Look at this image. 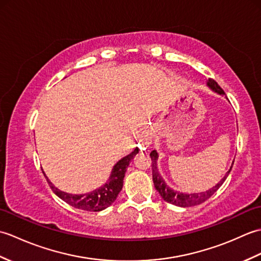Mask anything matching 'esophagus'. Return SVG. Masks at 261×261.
I'll return each instance as SVG.
<instances>
[{
  "label": "esophagus",
  "mask_w": 261,
  "mask_h": 261,
  "mask_svg": "<svg viewBox=\"0 0 261 261\" xmlns=\"http://www.w3.org/2000/svg\"><path fill=\"white\" fill-rule=\"evenodd\" d=\"M152 140V131L151 129H145L141 134V142L145 143V145H149L151 143Z\"/></svg>",
  "instance_id": "34e87169"
}]
</instances>
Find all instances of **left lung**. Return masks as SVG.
Returning a JSON list of instances; mask_svg holds the SVG:
<instances>
[{
  "label": "left lung",
  "mask_w": 261,
  "mask_h": 261,
  "mask_svg": "<svg viewBox=\"0 0 261 261\" xmlns=\"http://www.w3.org/2000/svg\"><path fill=\"white\" fill-rule=\"evenodd\" d=\"M207 86L212 91L220 94V95H224V91L220 87V85L214 80L208 79ZM150 157H151V168H152V180H153L154 187H156V190L160 194V196L164 198V201L168 202L170 204H174V205H176V206H180V207L194 206V205L202 204L203 202L206 201V199H208L216 191L219 190L221 186H222L224 180L226 179V177H228L230 174L232 166H233V164H232L230 169L226 171V174L224 175L223 178L221 179L214 187L211 188V190H208L206 192H202V193L185 194V193L174 191L173 188H170L167 184H166L162 175H160V173H159L158 167H157L158 153L156 150H152L150 152Z\"/></svg>",
  "instance_id": "8db88e82"
}]
</instances>
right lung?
Here are the masks:
<instances>
[{
	"mask_svg": "<svg viewBox=\"0 0 261 261\" xmlns=\"http://www.w3.org/2000/svg\"><path fill=\"white\" fill-rule=\"evenodd\" d=\"M138 152H139V149L136 148L130 154H127V156L119 160V162L114 165L109 181L105 182L102 187H99L97 190L91 193L81 194V195H75V194L65 193L58 190V188L55 187L53 185V182L48 179V177L45 175V173H43V171L42 173L45 175L53 192L56 194L58 197L62 198L63 201L68 203L71 206H74L76 208H80L83 211H90V212H98V211H102L109 207L110 205L115 201L116 197H118L119 193L122 190V186H123V178L127 166H129L131 159L134 158Z\"/></svg>",
	"mask_w": 261,
	"mask_h": 261,
	"instance_id": "obj_1",
	"label": "right lung"
}]
</instances>
